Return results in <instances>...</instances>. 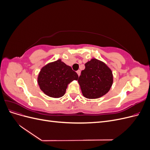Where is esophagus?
Instances as JSON below:
<instances>
[{
  "label": "esophagus",
  "mask_w": 150,
  "mask_h": 150,
  "mask_svg": "<svg viewBox=\"0 0 150 150\" xmlns=\"http://www.w3.org/2000/svg\"><path fill=\"white\" fill-rule=\"evenodd\" d=\"M77 74H78V76H80V74H81V71H80V70L77 71Z\"/></svg>",
  "instance_id": "obj_1"
}]
</instances>
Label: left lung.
Instances as JSON below:
<instances>
[{
  "mask_svg": "<svg viewBox=\"0 0 150 150\" xmlns=\"http://www.w3.org/2000/svg\"><path fill=\"white\" fill-rule=\"evenodd\" d=\"M78 83L85 98L97 99L105 95L111 89L112 72L105 63L94 58L85 64Z\"/></svg>",
  "mask_w": 150,
  "mask_h": 150,
  "instance_id": "left-lung-1",
  "label": "left lung"
}]
</instances>
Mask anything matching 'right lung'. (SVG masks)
<instances>
[{
	"label": "right lung",
	"instance_id": "right-lung-1",
	"mask_svg": "<svg viewBox=\"0 0 150 150\" xmlns=\"http://www.w3.org/2000/svg\"><path fill=\"white\" fill-rule=\"evenodd\" d=\"M78 75L72 68L58 59L44 66L39 73L38 83L42 91L49 97L58 98L64 95L67 86Z\"/></svg>",
	"mask_w": 150,
	"mask_h": 150
}]
</instances>
